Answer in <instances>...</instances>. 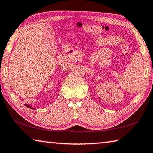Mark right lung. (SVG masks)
Listing matches in <instances>:
<instances>
[{
    "label": "right lung",
    "instance_id": "1",
    "mask_svg": "<svg viewBox=\"0 0 153 153\" xmlns=\"http://www.w3.org/2000/svg\"><path fill=\"white\" fill-rule=\"evenodd\" d=\"M25 106H26L27 107H28V108H32V109H33V108H32V107H31V106H30V105H25ZM35 109V108H34Z\"/></svg>",
    "mask_w": 153,
    "mask_h": 153
}]
</instances>
